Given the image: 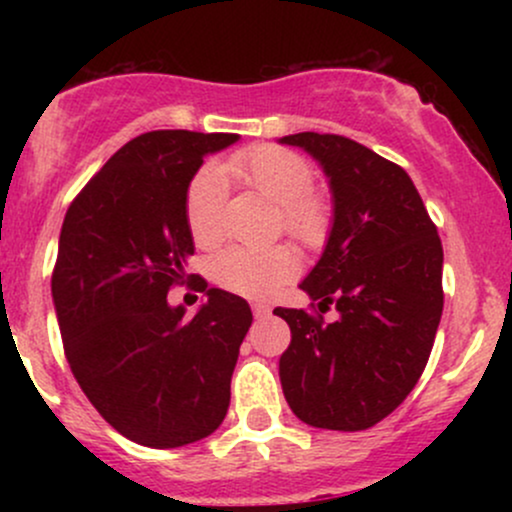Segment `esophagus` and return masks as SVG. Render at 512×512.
Instances as JSON below:
<instances>
[{"label": "esophagus", "instance_id": "34e87169", "mask_svg": "<svg viewBox=\"0 0 512 512\" xmlns=\"http://www.w3.org/2000/svg\"><path fill=\"white\" fill-rule=\"evenodd\" d=\"M252 313H255L257 320H262V317L269 315V305L267 303H252Z\"/></svg>", "mask_w": 512, "mask_h": 512}]
</instances>
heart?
I'll use <instances>...</instances> for the list:
<instances>
[{
    "label": "heart",
    "mask_w": 512,
    "mask_h": 512,
    "mask_svg": "<svg viewBox=\"0 0 512 512\" xmlns=\"http://www.w3.org/2000/svg\"><path fill=\"white\" fill-rule=\"evenodd\" d=\"M231 178L279 207L281 226L305 245H320L330 231V211L313 195V168L303 156L279 146H255L240 151L226 163ZM226 173L204 166L187 190V226L202 248L223 236L221 216L226 204ZM298 272V257L289 245L272 248H228L214 262V279L223 289L248 298H267Z\"/></svg>",
    "instance_id": "b5f03b06"
}]
</instances>
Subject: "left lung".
I'll return each instance as SVG.
<instances>
[{
  "label": "left lung",
  "instance_id": "left-lung-1",
  "mask_svg": "<svg viewBox=\"0 0 512 512\" xmlns=\"http://www.w3.org/2000/svg\"><path fill=\"white\" fill-rule=\"evenodd\" d=\"M322 168L332 228L301 289L334 322L276 308L291 327L279 358L286 402L327 431H363L419 383L443 315V245L402 168L339 134L281 137Z\"/></svg>",
  "mask_w": 512,
  "mask_h": 512
}]
</instances>
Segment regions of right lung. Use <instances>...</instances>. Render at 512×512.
<instances>
[{
  "mask_svg": "<svg viewBox=\"0 0 512 512\" xmlns=\"http://www.w3.org/2000/svg\"><path fill=\"white\" fill-rule=\"evenodd\" d=\"M238 139L146 132L88 180L64 216L52 272L64 354L98 414L146 448L211 436L231 404V375L252 325L248 301L202 281L207 301L187 317L168 291L185 284L195 252L190 182L204 156Z\"/></svg>",
  "mask_w": 512,
  "mask_h": 512,
  "instance_id": "right-lung-1",
  "label": "right lung"
}]
</instances>
